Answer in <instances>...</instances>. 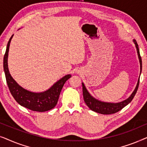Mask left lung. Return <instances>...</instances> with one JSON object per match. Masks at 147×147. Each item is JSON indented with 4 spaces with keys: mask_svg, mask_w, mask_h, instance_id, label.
Wrapping results in <instances>:
<instances>
[{
    "mask_svg": "<svg viewBox=\"0 0 147 147\" xmlns=\"http://www.w3.org/2000/svg\"><path fill=\"white\" fill-rule=\"evenodd\" d=\"M134 43L136 45V50H137V53L138 55V58H139V61L140 64V73H141L142 70V59L141 57H140L139 49H138V45L137 44V42L136 41V40H134ZM139 80L140 78L138 79L137 85L135 90H134V92H132L131 96H130L128 99H126L124 101L119 103H108V102H100L99 100L95 99V98L92 97V96L89 94V92H88V90H86V88L84 86V84L82 83V88H83V96H84V100L86 105L88 106V108L90 110H93V111L98 112V113L102 114H114L116 112H117L120 110H121L124 107H125L126 105H128L130 102L132 101L133 98L135 96V94L137 92L138 85H139Z\"/></svg>",
    "mask_w": 147,
    "mask_h": 147,
    "instance_id": "left-lung-1",
    "label": "left lung"
}]
</instances>
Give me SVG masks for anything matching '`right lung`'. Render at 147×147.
<instances>
[{
  "label": "right lung",
  "instance_id": "1",
  "mask_svg": "<svg viewBox=\"0 0 147 147\" xmlns=\"http://www.w3.org/2000/svg\"><path fill=\"white\" fill-rule=\"evenodd\" d=\"M13 36V35L8 42L3 59L4 71L10 92L20 105L33 111L41 112L52 109L57 104L62 88L65 82L71 78V75L64 76L50 88V89L41 93H34L21 87L11 77L8 68V53Z\"/></svg>",
  "mask_w": 147,
  "mask_h": 147
}]
</instances>
